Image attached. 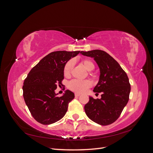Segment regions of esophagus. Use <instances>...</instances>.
I'll use <instances>...</instances> for the list:
<instances>
[{
    "label": "esophagus",
    "instance_id": "1",
    "mask_svg": "<svg viewBox=\"0 0 153 153\" xmlns=\"http://www.w3.org/2000/svg\"><path fill=\"white\" fill-rule=\"evenodd\" d=\"M80 95H81V94H80L79 93H75V97H79Z\"/></svg>",
    "mask_w": 153,
    "mask_h": 153
}]
</instances>
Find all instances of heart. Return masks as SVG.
<instances>
[{"label":"heart","mask_w":153,"mask_h":153,"mask_svg":"<svg viewBox=\"0 0 153 153\" xmlns=\"http://www.w3.org/2000/svg\"><path fill=\"white\" fill-rule=\"evenodd\" d=\"M74 60H70L67 62L65 66H64L63 72L64 75L66 77H69L74 67ZM81 64L88 71H92L94 68V65L93 62L89 59H83L81 61ZM91 86V82L88 80H79L73 79L70 81L68 84V87L69 89L76 93H83L88 88Z\"/></svg>","instance_id":"obj_1"}]
</instances>
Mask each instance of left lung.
Listing matches in <instances>:
<instances>
[{"label": "left lung", "instance_id": "1", "mask_svg": "<svg viewBox=\"0 0 153 153\" xmlns=\"http://www.w3.org/2000/svg\"><path fill=\"white\" fill-rule=\"evenodd\" d=\"M94 58L100 71L94 93H102L100 99L89 97L84 109L87 117L100 125H111L119 118L129 100L130 84L128 77L119 64L106 52L95 49L81 51Z\"/></svg>", "mask_w": 153, "mask_h": 153}]
</instances>
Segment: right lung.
<instances>
[{"mask_svg":"<svg viewBox=\"0 0 153 153\" xmlns=\"http://www.w3.org/2000/svg\"><path fill=\"white\" fill-rule=\"evenodd\" d=\"M79 53V51L50 53L31 69L25 79L24 100L32 116L38 123L51 125L65 115L74 94L67 90L59 97L55 90L58 85H62L65 64Z\"/></svg>","mask_w":153,"mask_h":153,"instance_id":"1","label":"right lung"}]
</instances>
